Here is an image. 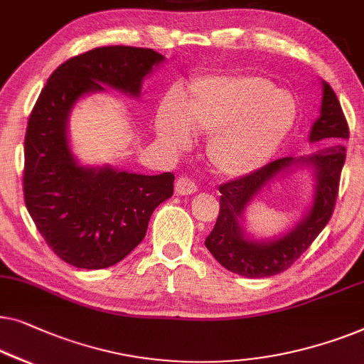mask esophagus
Returning a JSON list of instances; mask_svg holds the SVG:
<instances>
[{
    "label": "esophagus",
    "instance_id": "obj_1",
    "mask_svg": "<svg viewBox=\"0 0 364 364\" xmlns=\"http://www.w3.org/2000/svg\"><path fill=\"white\" fill-rule=\"evenodd\" d=\"M175 191H176V194H180V196H188V194L196 193L198 186H196V183H194V180H191V178L180 176L175 184Z\"/></svg>",
    "mask_w": 364,
    "mask_h": 364
}]
</instances>
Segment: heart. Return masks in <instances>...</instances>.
I'll list each match as a JSON object with an SVG mask.
<instances>
[{
	"mask_svg": "<svg viewBox=\"0 0 364 364\" xmlns=\"http://www.w3.org/2000/svg\"><path fill=\"white\" fill-rule=\"evenodd\" d=\"M296 119L289 92L275 89L262 74L228 73L194 79L188 87L186 115L176 100L163 105L156 117L161 141L184 148L193 132L211 135L208 160L229 178L247 176L272 158Z\"/></svg>",
	"mask_w": 364,
	"mask_h": 364,
	"instance_id": "heart-1",
	"label": "heart"
}]
</instances>
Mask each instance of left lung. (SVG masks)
Here are the masks:
<instances>
[{
	"instance_id": "left-lung-1",
	"label": "left lung",
	"mask_w": 364,
	"mask_h": 364,
	"mask_svg": "<svg viewBox=\"0 0 364 364\" xmlns=\"http://www.w3.org/2000/svg\"><path fill=\"white\" fill-rule=\"evenodd\" d=\"M350 138V129L340 100L333 89L323 82V100L320 117L311 127L310 141L326 143L311 156H285L259 168L247 176H240L219 186V216L206 247L223 267L249 279L270 277L294 265L310 247L335 211L340 176L345 165L346 148L343 141ZM294 164H311L316 168L317 188L314 206L304 222L284 238L259 243L243 235L238 219L252 198L280 171Z\"/></svg>"
}]
</instances>
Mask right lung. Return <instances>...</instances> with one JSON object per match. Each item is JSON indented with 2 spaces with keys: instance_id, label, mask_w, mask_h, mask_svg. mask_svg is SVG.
Masks as SVG:
<instances>
[{
  "instance_id": "1",
  "label": "right lung",
  "mask_w": 364,
  "mask_h": 364,
  "mask_svg": "<svg viewBox=\"0 0 364 364\" xmlns=\"http://www.w3.org/2000/svg\"><path fill=\"white\" fill-rule=\"evenodd\" d=\"M153 49L107 46L75 55L50 74L24 136V203L53 252L74 267L105 269L146 234L158 204L173 194V173L156 176L75 163L65 124L87 92L115 87L140 95L141 80L163 63Z\"/></svg>"
}]
</instances>
